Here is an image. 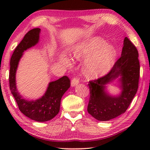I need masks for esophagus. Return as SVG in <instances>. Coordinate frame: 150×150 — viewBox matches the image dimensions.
Wrapping results in <instances>:
<instances>
[{
	"instance_id": "1",
	"label": "esophagus",
	"mask_w": 150,
	"mask_h": 150,
	"mask_svg": "<svg viewBox=\"0 0 150 150\" xmlns=\"http://www.w3.org/2000/svg\"><path fill=\"white\" fill-rule=\"evenodd\" d=\"M79 83V80L77 78H75L73 79L71 81V86L72 87H76Z\"/></svg>"
}]
</instances>
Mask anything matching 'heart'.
Masks as SVG:
<instances>
[{
	"label": "heart",
	"mask_w": 150,
	"mask_h": 150,
	"mask_svg": "<svg viewBox=\"0 0 150 150\" xmlns=\"http://www.w3.org/2000/svg\"><path fill=\"white\" fill-rule=\"evenodd\" d=\"M73 55L76 59H85L83 71L88 78L95 79L110 71L115 65L117 52L112 45L99 36L92 37L79 43L73 47ZM59 62L63 65H69L65 55L59 56Z\"/></svg>",
	"instance_id": "obj_1"
}]
</instances>
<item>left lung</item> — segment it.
<instances>
[{"label":"left lung","instance_id":"8db88e82","mask_svg":"<svg viewBox=\"0 0 150 150\" xmlns=\"http://www.w3.org/2000/svg\"><path fill=\"white\" fill-rule=\"evenodd\" d=\"M139 78L138 52L128 38L124 40L121 56L107 75L90 81L87 111L97 120L108 121L125 112L137 93ZM117 82L121 91L112 95L108 85Z\"/></svg>","mask_w":150,"mask_h":150}]
</instances>
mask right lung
Segmentation results:
<instances>
[{
  "label": "right lung",
  "instance_id": "1",
  "mask_svg": "<svg viewBox=\"0 0 150 150\" xmlns=\"http://www.w3.org/2000/svg\"><path fill=\"white\" fill-rule=\"evenodd\" d=\"M40 32L41 29L38 28L30 30L17 45L10 62L9 84L11 93L21 112L33 120L43 122L52 120L59 113L61 99L70 87V81L67 76H63L56 81H51L43 96L35 100L26 99L18 92L16 75L20 60L25 51L38 44Z\"/></svg>",
  "mask_w": 150,
  "mask_h": 150
}]
</instances>
